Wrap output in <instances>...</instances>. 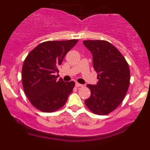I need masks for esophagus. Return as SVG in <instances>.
Instances as JSON below:
<instances>
[{
	"label": "esophagus",
	"instance_id": "34e87169",
	"mask_svg": "<svg viewBox=\"0 0 150 150\" xmlns=\"http://www.w3.org/2000/svg\"><path fill=\"white\" fill-rule=\"evenodd\" d=\"M75 86H76L77 87H80V86H83V84H80V83L76 82L75 83Z\"/></svg>",
	"mask_w": 150,
	"mask_h": 150
}]
</instances>
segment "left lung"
Listing matches in <instances>:
<instances>
[{
	"label": "left lung",
	"mask_w": 150,
	"mask_h": 150,
	"mask_svg": "<svg viewBox=\"0 0 150 150\" xmlns=\"http://www.w3.org/2000/svg\"><path fill=\"white\" fill-rule=\"evenodd\" d=\"M92 54L93 68L98 82L87 84L91 96L85 105L96 115L109 114L120 105L127 94L130 83L129 64L117 49L105 40H84Z\"/></svg>",
	"instance_id": "obj_1"
}]
</instances>
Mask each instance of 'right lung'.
Instances as JSON below:
<instances>
[{
  "label": "right lung",
  "instance_id": "obj_1",
  "mask_svg": "<svg viewBox=\"0 0 150 150\" xmlns=\"http://www.w3.org/2000/svg\"><path fill=\"white\" fill-rule=\"evenodd\" d=\"M77 40L47 41L38 45L23 62L21 80L23 91L34 107L45 112L60 109L67 101L75 82L57 80L59 66Z\"/></svg>",
  "mask_w": 150,
  "mask_h": 150
}]
</instances>
